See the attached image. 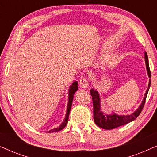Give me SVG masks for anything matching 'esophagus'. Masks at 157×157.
<instances>
[{
  "label": "esophagus",
  "instance_id": "1",
  "mask_svg": "<svg viewBox=\"0 0 157 157\" xmlns=\"http://www.w3.org/2000/svg\"><path fill=\"white\" fill-rule=\"evenodd\" d=\"M89 81L88 80L87 78L86 77H81L80 79V86L82 88H84V89H86V88L89 86Z\"/></svg>",
  "mask_w": 157,
  "mask_h": 157
}]
</instances>
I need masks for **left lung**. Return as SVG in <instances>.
I'll return each instance as SVG.
<instances>
[{
    "label": "left lung",
    "instance_id": "obj_1",
    "mask_svg": "<svg viewBox=\"0 0 157 157\" xmlns=\"http://www.w3.org/2000/svg\"><path fill=\"white\" fill-rule=\"evenodd\" d=\"M145 62L146 66H147V73L149 75V78H151V71H150V68L149 66V60H148V56L147 52H145ZM150 84H151V80H149V87L146 91L144 95V98L140 106L139 109L133 113L132 114L128 116H119L113 113L111 115H105L101 111L100 109V98L98 93L96 90L93 89L90 90V93L92 96V101H93V106H94V119L95 124L99 127L104 128V129H113V128H117L119 126L125 125L129 123V122L134 121L135 119H136L140 114L141 111L144 106L146 102V98L149 91Z\"/></svg>",
    "mask_w": 157,
    "mask_h": 157
}]
</instances>
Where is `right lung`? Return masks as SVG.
Here are the masks:
<instances>
[{
    "instance_id": "obj_1",
    "label": "right lung",
    "mask_w": 157,
    "mask_h": 157,
    "mask_svg": "<svg viewBox=\"0 0 157 157\" xmlns=\"http://www.w3.org/2000/svg\"><path fill=\"white\" fill-rule=\"evenodd\" d=\"M77 90H78V81H75V82L73 83V84L70 86L69 89V93H68V96H69V98H68V106H67V111H66V115L65 119H64L63 123L61 124V126H59L58 128H55L53 129H51L48 132V133H53V132H59L63 129V128H65L68 122V117H69V113L71 111V108L72 105V101H73V98H74V94L75 92H76Z\"/></svg>"
}]
</instances>
